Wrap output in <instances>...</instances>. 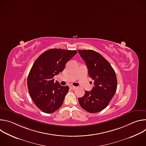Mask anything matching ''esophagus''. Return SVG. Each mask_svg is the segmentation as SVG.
Returning <instances> with one entry per match:
<instances>
[{
    "label": "esophagus",
    "instance_id": "34e87169",
    "mask_svg": "<svg viewBox=\"0 0 146 146\" xmlns=\"http://www.w3.org/2000/svg\"><path fill=\"white\" fill-rule=\"evenodd\" d=\"M70 88L71 89V90H75V89H76L77 88V87H74V86H70Z\"/></svg>",
    "mask_w": 146,
    "mask_h": 146
}]
</instances>
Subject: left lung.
<instances>
[{"label":"left lung","instance_id":"obj_1","mask_svg":"<svg viewBox=\"0 0 146 146\" xmlns=\"http://www.w3.org/2000/svg\"><path fill=\"white\" fill-rule=\"evenodd\" d=\"M88 68L90 77L94 80L91 91L78 98L80 106L91 113L105 109L113 98L117 87V76L109 62L98 52L91 50H78Z\"/></svg>","mask_w":146,"mask_h":146}]
</instances>
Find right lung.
<instances>
[{"instance_id": "1", "label": "right lung", "mask_w": 146, "mask_h": 146, "mask_svg": "<svg viewBox=\"0 0 146 146\" xmlns=\"http://www.w3.org/2000/svg\"><path fill=\"white\" fill-rule=\"evenodd\" d=\"M77 52L52 48L41 54L33 64L27 79L28 91L35 105L44 113H52L63 104L69 88L55 82L54 77L62 73Z\"/></svg>"}]
</instances>
